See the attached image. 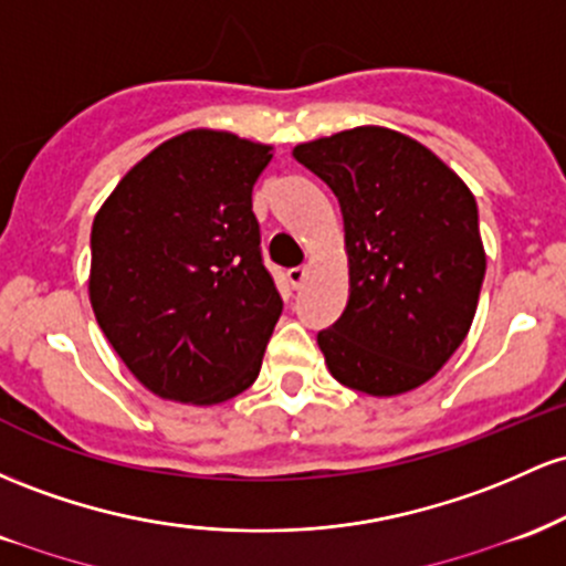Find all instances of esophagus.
Listing matches in <instances>:
<instances>
[{
  "instance_id": "34e87169",
  "label": "esophagus",
  "mask_w": 566,
  "mask_h": 566,
  "mask_svg": "<svg viewBox=\"0 0 566 566\" xmlns=\"http://www.w3.org/2000/svg\"><path fill=\"white\" fill-rule=\"evenodd\" d=\"M307 275H310V266H291L289 272H285V277H289V283L294 285V289H302L304 285V281H307Z\"/></svg>"
}]
</instances>
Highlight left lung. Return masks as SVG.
Segmentation results:
<instances>
[{"label":"left lung","instance_id":"obj_1","mask_svg":"<svg viewBox=\"0 0 566 566\" xmlns=\"http://www.w3.org/2000/svg\"><path fill=\"white\" fill-rule=\"evenodd\" d=\"M345 219L350 300L317 334L336 382L401 396L436 377L475 315L486 253L465 181L428 146L364 125L300 144Z\"/></svg>","mask_w":566,"mask_h":566}]
</instances>
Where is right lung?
Returning <instances> with one entry per match:
<instances>
[{
  "label": "right lung",
  "mask_w": 566,
  "mask_h": 566,
  "mask_svg": "<svg viewBox=\"0 0 566 566\" xmlns=\"http://www.w3.org/2000/svg\"><path fill=\"white\" fill-rule=\"evenodd\" d=\"M272 146L187 130L136 163L93 219L91 304L114 353L165 401L249 390L283 313L251 192Z\"/></svg>",
  "instance_id": "1"
}]
</instances>
